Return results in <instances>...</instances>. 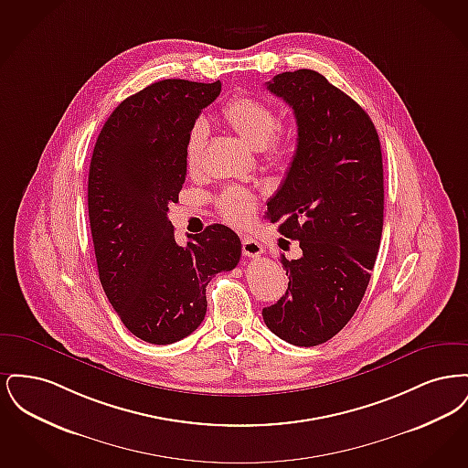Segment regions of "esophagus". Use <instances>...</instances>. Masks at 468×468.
<instances>
[{
  "instance_id": "obj_1",
  "label": "esophagus",
  "mask_w": 468,
  "mask_h": 468,
  "mask_svg": "<svg viewBox=\"0 0 468 468\" xmlns=\"http://www.w3.org/2000/svg\"><path fill=\"white\" fill-rule=\"evenodd\" d=\"M242 252L247 258H260L263 252V245L250 237H242Z\"/></svg>"
}]
</instances>
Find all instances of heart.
Wrapping results in <instances>:
<instances>
[{"label":"heart","instance_id":"b5f03b06","mask_svg":"<svg viewBox=\"0 0 468 468\" xmlns=\"http://www.w3.org/2000/svg\"><path fill=\"white\" fill-rule=\"evenodd\" d=\"M226 124L247 142L260 149L270 163L281 165L292 153V134L279 126L277 111L260 98L235 96L223 109ZM207 142L205 122H195L186 138L184 161L186 170L195 176L201 168L203 147ZM218 208L231 224H245L256 212V197L242 187H228L218 198Z\"/></svg>","mask_w":468,"mask_h":468}]
</instances>
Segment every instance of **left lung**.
I'll use <instances>...</instances> for the list:
<instances>
[{"instance_id":"left-lung-1","label":"left lung","mask_w":468,"mask_h":468,"mask_svg":"<svg viewBox=\"0 0 468 468\" xmlns=\"http://www.w3.org/2000/svg\"><path fill=\"white\" fill-rule=\"evenodd\" d=\"M267 90L290 105L298 126L267 218L298 240L302 256L281 258L288 290L263 319L279 338L312 347L351 321L370 282L384 219L380 142L368 113L314 69L279 73Z\"/></svg>"}]
</instances>
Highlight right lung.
Segmentation results:
<instances>
[{"label": "right lung", "mask_w": 468, "mask_h": 468, "mask_svg": "<svg viewBox=\"0 0 468 468\" xmlns=\"http://www.w3.org/2000/svg\"><path fill=\"white\" fill-rule=\"evenodd\" d=\"M221 82L159 80L126 98L98 134L88 182L90 235L112 307L138 338L166 346L193 334L205 288L239 265L242 244L223 224L178 245L166 212L186 180V138Z\"/></svg>", "instance_id": "1"}]
</instances>
